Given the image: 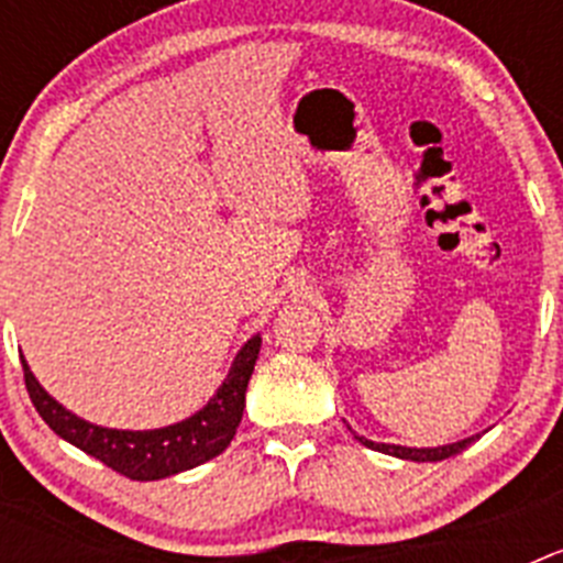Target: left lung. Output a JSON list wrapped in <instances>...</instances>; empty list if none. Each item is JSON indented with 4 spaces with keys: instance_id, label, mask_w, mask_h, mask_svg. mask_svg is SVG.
Here are the masks:
<instances>
[{
    "instance_id": "left-lung-1",
    "label": "left lung",
    "mask_w": 563,
    "mask_h": 563,
    "mask_svg": "<svg viewBox=\"0 0 563 563\" xmlns=\"http://www.w3.org/2000/svg\"><path fill=\"white\" fill-rule=\"evenodd\" d=\"M357 440L366 445V449H375L380 454H389L397 456V460H411V462H440V460H449V456L460 454L462 449H467L476 437H467V440L460 442H451V445H437V449H406V445H386V442H372L366 437H357Z\"/></svg>"
}]
</instances>
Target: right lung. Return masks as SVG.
<instances>
[{"instance_id": "add662e5", "label": "right lung", "mask_w": 563, "mask_h": 563, "mask_svg": "<svg viewBox=\"0 0 563 563\" xmlns=\"http://www.w3.org/2000/svg\"><path fill=\"white\" fill-rule=\"evenodd\" d=\"M258 346H262V338L253 335L239 350L225 383L208 400V406H202L188 420L154 431H118L92 426V422L64 409L56 397H49L42 389V383L36 380V375L30 372L24 357L22 369L24 386H27V395L36 406L38 417L62 440L73 442L84 454L96 456L121 476L137 482H154L202 465V462L220 456L231 445L239 422H242V411H245L247 380H251L253 366H256Z\"/></svg>"}]
</instances>
